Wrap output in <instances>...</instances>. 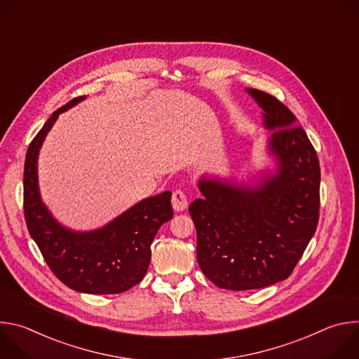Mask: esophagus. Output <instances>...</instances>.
<instances>
[{
    "instance_id": "esophagus-1",
    "label": "esophagus",
    "mask_w": 359,
    "mask_h": 359,
    "mask_svg": "<svg viewBox=\"0 0 359 359\" xmlns=\"http://www.w3.org/2000/svg\"><path fill=\"white\" fill-rule=\"evenodd\" d=\"M172 204H173V209L176 212H183L184 209H187L189 206V201H187V196L183 190H176L172 196Z\"/></svg>"
}]
</instances>
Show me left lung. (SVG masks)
<instances>
[{"mask_svg":"<svg viewBox=\"0 0 359 359\" xmlns=\"http://www.w3.org/2000/svg\"><path fill=\"white\" fill-rule=\"evenodd\" d=\"M271 133L276 173L254 184L219 177L198 182L203 194L189 213L197 231V262L224 290L264 288L290 277L320 217V162L294 114L270 93L248 88Z\"/></svg>","mask_w":359,"mask_h":359,"instance_id":"obj_1","label":"left lung"}]
</instances>
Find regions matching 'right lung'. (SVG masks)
<instances>
[{
	"instance_id": "obj_1",
	"label": "right lung",
	"mask_w": 359,
	"mask_h": 359,
	"mask_svg": "<svg viewBox=\"0 0 359 359\" xmlns=\"http://www.w3.org/2000/svg\"><path fill=\"white\" fill-rule=\"evenodd\" d=\"M83 99L74 97L55 111L29 143L24 166V215L43 260L67 287L86 294H119L144 277L151 255L150 244L161 226L173 217L172 193L143 198L92 231H74L54 219L39 194V149L60 114Z\"/></svg>"
}]
</instances>
